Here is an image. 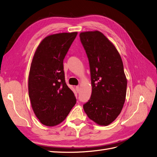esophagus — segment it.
<instances>
[{"label": "esophagus", "mask_w": 157, "mask_h": 157, "mask_svg": "<svg viewBox=\"0 0 157 157\" xmlns=\"http://www.w3.org/2000/svg\"><path fill=\"white\" fill-rule=\"evenodd\" d=\"M75 88H76L77 92V93H79V91H80V87H79V86H76V87H75Z\"/></svg>", "instance_id": "34e87169"}]
</instances>
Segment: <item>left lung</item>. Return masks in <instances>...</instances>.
<instances>
[{"mask_svg": "<svg viewBox=\"0 0 157 157\" xmlns=\"http://www.w3.org/2000/svg\"><path fill=\"white\" fill-rule=\"evenodd\" d=\"M79 36L89 60L92 86L84 110L97 124L109 125L121 113L125 101L127 80L121 58L101 32H81Z\"/></svg>", "mask_w": 157, "mask_h": 157, "instance_id": "1", "label": "left lung"}]
</instances>
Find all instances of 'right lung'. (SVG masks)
<instances>
[{"instance_id":"add662e5","label":"right lung","mask_w":157,"mask_h":157,"mask_svg":"<svg viewBox=\"0 0 157 157\" xmlns=\"http://www.w3.org/2000/svg\"><path fill=\"white\" fill-rule=\"evenodd\" d=\"M77 32L48 36L41 41L31 63L29 94L32 108L40 122L55 126L66 118L76 104L66 83L63 59Z\"/></svg>"}]
</instances>
